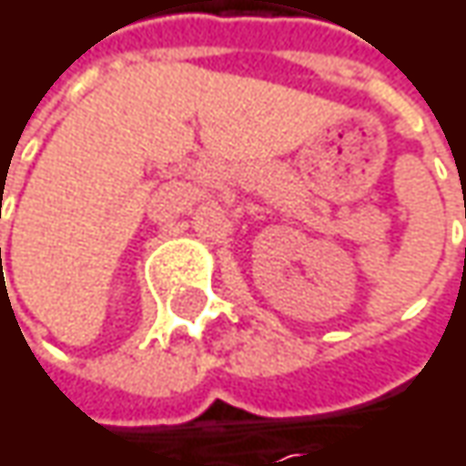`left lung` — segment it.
I'll return each mask as SVG.
<instances>
[{
    "mask_svg": "<svg viewBox=\"0 0 466 466\" xmlns=\"http://www.w3.org/2000/svg\"><path fill=\"white\" fill-rule=\"evenodd\" d=\"M464 256H466V250H464Z\"/></svg>",
    "mask_w": 466,
    "mask_h": 466,
    "instance_id": "1",
    "label": "left lung"
}]
</instances>
